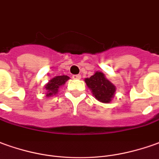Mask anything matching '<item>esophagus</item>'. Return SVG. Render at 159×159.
Here are the masks:
<instances>
[{
    "instance_id": "1",
    "label": "esophagus",
    "mask_w": 159,
    "mask_h": 159,
    "mask_svg": "<svg viewBox=\"0 0 159 159\" xmlns=\"http://www.w3.org/2000/svg\"><path fill=\"white\" fill-rule=\"evenodd\" d=\"M80 78H81V75H80V74L73 75V80H80Z\"/></svg>"
}]
</instances>
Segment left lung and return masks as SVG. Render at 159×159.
<instances>
[{
    "instance_id": "obj_1",
    "label": "left lung",
    "mask_w": 159,
    "mask_h": 159,
    "mask_svg": "<svg viewBox=\"0 0 159 159\" xmlns=\"http://www.w3.org/2000/svg\"><path fill=\"white\" fill-rule=\"evenodd\" d=\"M87 86L98 101L102 103H110L114 96L116 87L105 77V74L96 72L90 78L85 79Z\"/></svg>"
}]
</instances>
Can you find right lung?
Returning <instances> with one entry per match:
<instances>
[{"mask_svg":"<svg viewBox=\"0 0 159 159\" xmlns=\"http://www.w3.org/2000/svg\"><path fill=\"white\" fill-rule=\"evenodd\" d=\"M69 80L68 76L66 75H61V76H56L50 80L48 84H46L45 89L47 91V97H51L52 95H55L58 93L59 87L64 85L66 81Z\"/></svg>","mask_w":159,"mask_h":159,"instance_id":"right-lung-1","label":"right lung"}]
</instances>
